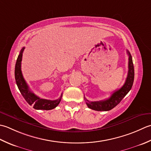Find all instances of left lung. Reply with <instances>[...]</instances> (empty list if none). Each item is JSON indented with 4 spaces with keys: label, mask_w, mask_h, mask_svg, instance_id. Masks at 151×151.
<instances>
[{
    "label": "left lung",
    "mask_w": 151,
    "mask_h": 151,
    "mask_svg": "<svg viewBox=\"0 0 151 151\" xmlns=\"http://www.w3.org/2000/svg\"><path fill=\"white\" fill-rule=\"evenodd\" d=\"M127 53L128 55V72L124 84L121 88L115 91L111 94V96L106 100L98 101H89L84 97L88 108L95 111H109L114 108L116 105H118L120 101L130 91L132 85H133L134 79V68L132 57L130 52L128 50Z\"/></svg>",
    "instance_id": "left-lung-1"
}]
</instances>
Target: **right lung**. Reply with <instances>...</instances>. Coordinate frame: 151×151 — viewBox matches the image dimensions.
<instances>
[{
  "mask_svg": "<svg viewBox=\"0 0 151 151\" xmlns=\"http://www.w3.org/2000/svg\"><path fill=\"white\" fill-rule=\"evenodd\" d=\"M24 50V47L21 49L19 55H18L15 67V79L17 87L19 88L21 94H22V96L24 98V100L27 101V102L29 105L32 106L33 108H35V109L43 110L53 109L59 104L63 94H61L60 97L58 99L55 100H50L42 99V98L37 96L32 92L30 91L28 85H27L25 80L23 78L21 69V60H22V56Z\"/></svg>",
  "mask_w": 151,
  "mask_h": 151,
  "instance_id": "1",
  "label": "right lung"
}]
</instances>
